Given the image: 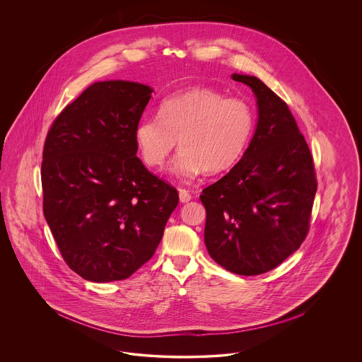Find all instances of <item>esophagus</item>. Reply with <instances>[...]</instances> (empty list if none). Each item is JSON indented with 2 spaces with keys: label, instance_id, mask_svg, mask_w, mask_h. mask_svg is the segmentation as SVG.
<instances>
[{
  "label": "esophagus",
  "instance_id": "1",
  "mask_svg": "<svg viewBox=\"0 0 362 362\" xmlns=\"http://www.w3.org/2000/svg\"><path fill=\"white\" fill-rule=\"evenodd\" d=\"M191 194L189 192V189H179V199H180V202L182 204H187L191 201Z\"/></svg>",
  "mask_w": 362,
  "mask_h": 362
}]
</instances>
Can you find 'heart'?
Listing matches in <instances>:
<instances>
[{
  "label": "heart",
  "mask_w": 362,
  "mask_h": 362,
  "mask_svg": "<svg viewBox=\"0 0 362 362\" xmlns=\"http://www.w3.org/2000/svg\"><path fill=\"white\" fill-rule=\"evenodd\" d=\"M250 104L210 88H195L163 100L158 115L138 122L134 139L142 160L161 167L179 139L171 171L183 179L214 175L238 164L254 134Z\"/></svg>",
  "instance_id": "heart-1"
}]
</instances>
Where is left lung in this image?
I'll list each match as a JSON object with an SVG mask.
<instances>
[{"label": "left lung", "mask_w": 362, "mask_h": 362, "mask_svg": "<svg viewBox=\"0 0 362 362\" xmlns=\"http://www.w3.org/2000/svg\"><path fill=\"white\" fill-rule=\"evenodd\" d=\"M257 98L258 122L240 161L202 191L205 244L239 276L273 270L307 238L317 189L305 138L281 98L258 77L233 73Z\"/></svg>", "instance_id": "obj_1"}]
</instances>
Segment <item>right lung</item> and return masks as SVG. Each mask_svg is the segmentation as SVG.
I'll return each mask as SVG.
<instances>
[{"label": "right lung", "instance_id": "1", "mask_svg": "<svg viewBox=\"0 0 362 362\" xmlns=\"http://www.w3.org/2000/svg\"><path fill=\"white\" fill-rule=\"evenodd\" d=\"M153 89L110 80L57 117L42 161L43 213L70 269L92 282L126 279L153 257L176 189L138 158L134 130Z\"/></svg>", "mask_w": 362, "mask_h": 362}]
</instances>
